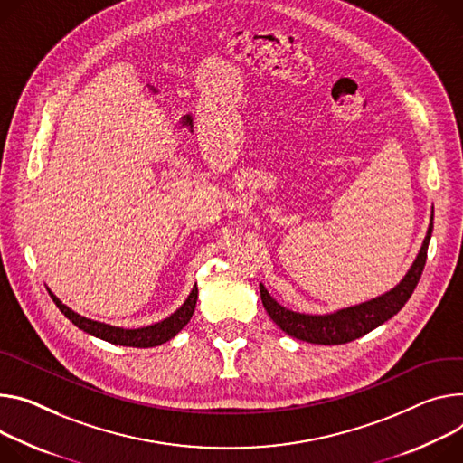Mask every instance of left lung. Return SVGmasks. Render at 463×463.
I'll use <instances>...</instances> for the list:
<instances>
[{"mask_svg": "<svg viewBox=\"0 0 463 463\" xmlns=\"http://www.w3.org/2000/svg\"><path fill=\"white\" fill-rule=\"evenodd\" d=\"M430 236H432V223L429 227L421 250H419L413 266L410 268L406 277L401 280V284H397L392 291L384 293V296L376 298L373 301H367L340 312H334L328 316H307V314H298L280 307L260 284V298H262L264 308L269 314V317L286 334L308 344L342 345L356 338H362V335H365L378 325L392 319L411 298V293L425 269Z\"/></svg>", "mask_w": 463, "mask_h": 463, "instance_id": "obj_1", "label": "left lung"}]
</instances>
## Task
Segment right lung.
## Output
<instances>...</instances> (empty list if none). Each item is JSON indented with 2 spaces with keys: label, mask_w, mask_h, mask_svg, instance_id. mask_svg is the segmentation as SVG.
Masks as SVG:
<instances>
[{
  "label": "right lung",
  "mask_w": 463,
  "mask_h": 463,
  "mask_svg": "<svg viewBox=\"0 0 463 463\" xmlns=\"http://www.w3.org/2000/svg\"><path fill=\"white\" fill-rule=\"evenodd\" d=\"M50 296L53 298L59 310L80 330H85V332L96 335V338H101L109 344H116V345H123V347H140V349L144 347L146 349V347H155V345H160L167 340H172L174 335L190 321V317L195 310V303H197V286L192 289L188 299L184 301V305L175 314H172L170 317L160 321V323H155V325H149V326H144V328H133V330L131 328L110 326V325H105V323H99V321H92V319L82 317V316L75 314L73 310H70L68 307H64L53 296L52 291H50Z\"/></svg>",
  "instance_id": "add662e5"
}]
</instances>
